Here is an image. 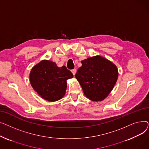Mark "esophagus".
<instances>
[{
	"label": "esophagus",
	"instance_id": "34e87169",
	"mask_svg": "<svg viewBox=\"0 0 149 149\" xmlns=\"http://www.w3.org/2000/svg\"><path fill=\"white\" fill-rule=\"evenodd\" d=\"M76 71H77V70H76V69H72V70H71V72H72V73L73 74V75H75V74H76Z\"/></svg>",
	"mask_w": 149,
	"mask_h": 149
}]
</instances>
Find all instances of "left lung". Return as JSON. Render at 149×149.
I'll list each match as a JSON object with an SVG mask.
<instances>
[{
	"instance_id": "1",
	"label": "left lung",
	"mask_w": 149,
	"mask_h": 149,
	"mask_svg": "<svg viewBox=\"0 0 149 149\" xmlns=\"http://www.w3.org/2000/svg\"><path fill=\"white\" fill-rule=\"evenodd\" d=\"M75 78L79 81L84 94L93 101L103 100L116 82L118 73L116 66L99 56L81 61Z\"/></svg>"
}]
</instances>
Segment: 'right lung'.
<instances>
[{
  "label": "right lung",
  "mask_w": 149,
  "mask_h": 149,
  "mask_svg": "<svg viewBox=\"0 0 149 149\" xmlns=\"http://www.w3.org/2000/svg\"><path fill=\"white\" fill-rule=\"evenodd\" d=\"M73 74L65 66L58 67L56 63L43 60L31 70L30 83L33 89L42 98L56 101L65 94L66 80Z\"/></svg>",
  "instance_id": "1"
}]
</instances>
